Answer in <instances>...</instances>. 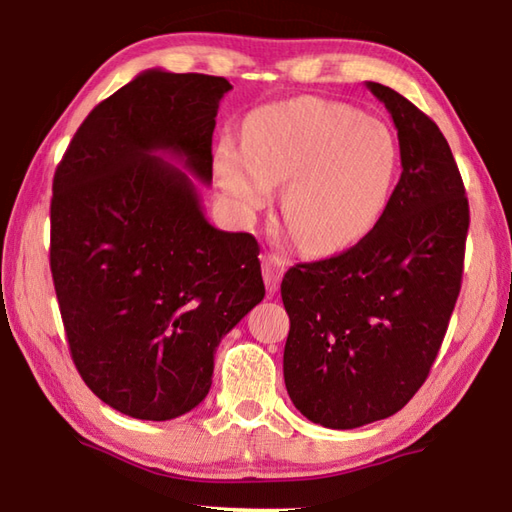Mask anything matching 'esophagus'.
<instances>
[{"label": "esophagus", "instance_id": "1", "mask_svg": "<svg viewBox=\"0 0 512 512\" xmlns=\"http://www.w3.org/2000/svg\"><path fill=\"white\" fill-rule=\"evenodd\" d=\"M262 266H264V282L266 289L275 293L280 289V280L284 275V259L280 255H264L262 257Z\"/></svg>", "mask_w": 512, "mask_h": 512}]
</instances>
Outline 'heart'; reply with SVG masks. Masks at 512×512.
<instances>
[{"label":"heart","mask_w":512,"mask_h":512,"mask_svg":"<svg viewBox=\"0 0 512 512\" xmlns=\"http://www.w3.org/2000/svg\"><path fill=\"white\" fill-rule=\"evenodd\" d=\"M400 149L388 126L345 103L302 97L250 112L244 149L223 142L216 173L241 216H255L282 185V216L311 255L350 248L391 198Z\"/></svg>","instance_id":"obj_1"}]
</instances>
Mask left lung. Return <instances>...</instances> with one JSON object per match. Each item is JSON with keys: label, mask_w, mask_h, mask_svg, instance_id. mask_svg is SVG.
I'll return each instance as SVG.
<instances>
[{"label": "left lung", "mask_w": 512, "mask_h": 512, "mask_svg": "<svg viewBox=\"0 0 512 512\" xmlns=\"http://www.w3.org/2000/svg\"><path fill=\"white\" fill-rule=\"evenodd\" d=\"M366 88L391 112L402 176L359 244L291 266L284 384L327 429L391 418L418 393L461 291L470 205L440 128L400 92Z\"/></svg>", "instance_id": "1"}]
</instances>
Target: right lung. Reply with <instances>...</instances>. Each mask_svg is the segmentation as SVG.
Returning a JSON list of instances; mask_svg holds the SVG:
<instances>
[{
	"instance_id": "right-lung-1",
	"label": "right lung",
	"mask_w": 512,
	"mask_h": 512,
	"mask_svg": "<svg viewBox=\"0 0 512 512\" xmlns=\"http://www.w3.org/2000/svg\"><path fill=\"white\" fill-rule=\"evenodd\" d=\"M223 76L146 69L101 101L54 176L49 262L90 391L137 420L205 400L214 352L264 298L259 246L205 219Z\"/></svg>"
}]
</instances>
